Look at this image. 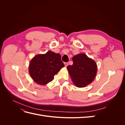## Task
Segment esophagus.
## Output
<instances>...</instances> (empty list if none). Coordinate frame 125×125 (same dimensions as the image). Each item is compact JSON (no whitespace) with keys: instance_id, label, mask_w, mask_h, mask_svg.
Listing matches in <instances>:
<instances>
[{"instance_id":"obj_1","label":"esophagus","mask_w":125,"mask_h":125,"mask_svg":"<svg viewBox=\"0 0 125 125\" xmlns=\"http://www.w3.org/2000/svg\"><path fill=\"white\" fill-rule=\"evenodd\" d=\"M64 64H65V67H67L68 65V62H64Z\"/></svg>"}]
</instances>
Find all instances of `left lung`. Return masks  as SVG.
Here are the masks:
<instances>
[{
	"instance_id": "obj_1",
	"label": "left lung",
	"mask_w": 125,
	"mask_h": 125,
	"mask_svg": "<svg viewBox=\"0 0 125 125\" xmlns=\"http://www.w3.org/2000/svg\"><path fill=\"white\" fill-rule=\"evenodd\" d=\"M73 65L67 67L73 83L79 88H83L91 83L97 73L96 62L84 54L73 56Z\"/></svg>"
}]
</instances>
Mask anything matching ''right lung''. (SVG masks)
<instances>
[{
  "label": "right lung",
  "instance_id": "add662e5",
  "mask_svg": "<svg viewBox=\"0 0 125 125\" xmlns=\"http://www.w3.org/2000/svg\"><path fill=\"white\" fill-rule=\"evenodd\" d=\"M64 66L60 55L49 51L45 54L35 56L31 60L29 73L37 84L45 85L52 81L54 75Z\"/></svg>",
  "mask_w": 125,
  "mask_h": 125
}]
</instances>
